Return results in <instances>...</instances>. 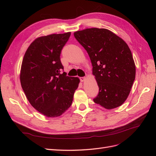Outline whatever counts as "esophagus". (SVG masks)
Wrapping results in <instances>:
<instances>
[{"mask_svg":"<svg viewBox=\"0 0 156 156\" xmlns=\"http://www.w3.org/2000/svg\"><path fill=\"white\" fill-rule=\"evenodd\" d=\"M86 79L87 78L85 77H80V81H81V82H84L86 80Z\"/></svg>","mask_w":156,"mask_h":156,"instance_id":"obj_1","label":"esophagus"}]
</instances>
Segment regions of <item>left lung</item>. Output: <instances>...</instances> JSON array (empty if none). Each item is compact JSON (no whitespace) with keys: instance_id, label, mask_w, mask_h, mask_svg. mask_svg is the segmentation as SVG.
I'll return each instance as SVG.
<instances>
[{"instance_id":"left-lung-1","label":"left lung","mask_w":156,"mask_h":156,"mask_svg":"<svg viewBox=\"0 0 156 156\" xmlns=\"http://www.w3.org/2000/svg\"><path fill=\"white\" fill-rule=\"evenodd\" d=\"M92 64L99 87L94 101L107 109L122 105L128 97L135 79V65L130 49L109 30L91 28L74 32Z\"/></svg>"}]
</instances>
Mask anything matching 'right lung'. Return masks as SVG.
<instances>
[{"label": "right lung", "mask_w": 156, "mask_h": 156, "mask_svg": "<svg viewBox=\"0 0 156 156\" xmlns=\"http://www.w3.org/2000/svg\"><path fill=\"white\" fill-rule=\"evenodd\" d=\"M71 32L37 37L28 48L20 72V81L27 100L48 117L62 115L71 106L78 88V77L66 76L60 53Z\"/></svg>", "instance_id": "add662e5"}]
</instances>
